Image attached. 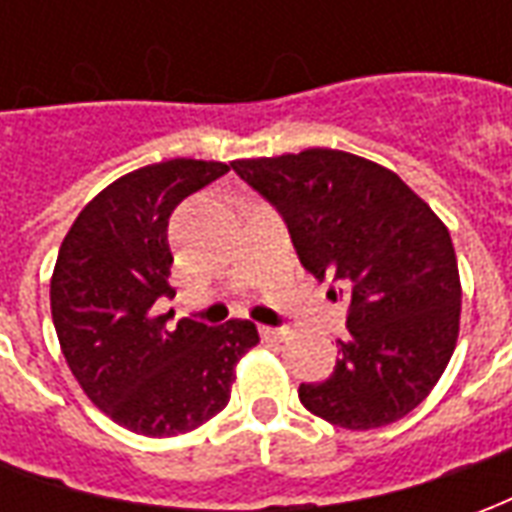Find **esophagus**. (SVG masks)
I'll return each instance as SVG.
<instances>
[{"label": "esophagus", "instance_id": "34e87169", "mask_svg": "<svg viewBox=\"0 0 512 512\" xmlns=\"http://www.w3.org/2000/svg\"><path fill=\"white\" fill-rule=\"evenodd\" d=\"M260 334L263 340H285V329H277V326H260Z\"/></svg>", "mask_w": 512, "mask_h": 512}]
</instances>
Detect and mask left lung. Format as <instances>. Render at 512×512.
<instances>
[{"mask_svg":"<svg viewBox=\"0 0 512 512\" xmlns=\"http://www.w3.org/2000/svg\"><path fill=\"white\" fill-rule=\"evenodd\" d=\"M233 169L285 216L301 266L337 282L351 304L334 373L299 386L304 408L348 430L406 417L450 365L461 332L447 224L392 169L345 150L238 158Z\"/></svg>","mask_w":512,"mask_h":512,"instance_id":"left-lung-1","label":"left lung"}]
</instances>
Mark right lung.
Masks as SVG:
<instances>
[{
    "label": "right lung",
    "mask_w": 512,
    "mask_h": 512,
    "mask_svg": "<svg viewBox=\"0 0 512 512\" xmlns=\"http://www.w3.org/2000/svg\"><path fill=\"white\" fill-rule=\"evenodd\" d=\"M230 164L172 158L98 191L65 235L51 274V318L84 395L126 430L167 439L216 417L235 365L260 343L252 321L205 326L153 307L169 288V213Z\"/></svg>",
    "instance_id": "obj_1"
}]
</instances>
